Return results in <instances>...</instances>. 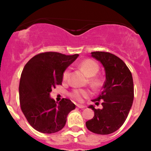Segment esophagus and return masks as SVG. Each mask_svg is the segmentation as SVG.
I'll use <instances>...</instances> for the list:
<instances>
[{"mask_svg":"<svg viewBox=\"0 0 151 151\" xmlns=\"http://www.w3.org/2000/svg\"><path fill=\"white\" fill-rule=\"evenodd\" d=\"M77 106L78 107V108H79V109H84V108H85V106H84V105H81V104H77Z\"/></svg>","mask_w":151,"mask_h":151,"instance_id":"1","label":"esophagus"}]
</instances>
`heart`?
Wrapping results in <instances>:
<instances>
[{"label": "heart", "mask_w": 151, "mask_h": 151, "mask_svg": "<svg viewBox=\"0 0 151 151\" xmlns=\"http://www.w3.org/2000/svg\"><path fill=\"white\" fill-rule=\"evenodd\" d=\"M78 67L84 72L87 77H89V83L93 89H99L103 84V79L101 76H96L99 70V65L96 61L91 59H86L78 64ZM70 70L66 69L62 74V79L64 81H67L70 77ZM70 96L72 99L77 101H82L83 99L88 98L91 95L89 89H74L70 92Z\"/></svg>", "instance_id": "1"}]
</instances>
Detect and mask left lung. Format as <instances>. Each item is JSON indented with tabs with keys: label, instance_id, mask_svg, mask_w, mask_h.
Listing matches in <instances>:
<instances>
[{
	"label": "left lung",
	"instance_id": "1",
	"mask_svg": "<svg viewBox=\"0 0 151 151\" xmlns=\"http://www.w3.org/2000/svg\"><path fill=\"white\" fill-rule=\"evenodd\" d=\"M91 56L101 62L106 72L103 91L91 100L102 108L96 109L91 105L94 116L86 122L91 132L107 135L115 132L125 122L132 106L134 89L132 74L124 62L107 52H92Z\"/></svg>",
	"mask_w": 151,
	"mask_h": 151
}]
</instances>
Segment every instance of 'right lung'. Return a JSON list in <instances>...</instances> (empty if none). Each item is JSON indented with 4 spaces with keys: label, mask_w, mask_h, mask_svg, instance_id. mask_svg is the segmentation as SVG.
Masks as SVG:
<instances>
[{
    "label": "right lung",
    "mask_w": 151,
    "mask_h": 151,
    "mask_svg": "<svg viewBox=\"0 0 151 151\" xmlns=\"http://www.w3.org/2000/svg\"><path fill=\"white\" fill-rule=\"evenodd\" d=\"M78 56L46 52L36 55L24 67L19 85L20 108L30 126L39 132L53 133L62 130L68 114L75 109L68 99L57 104L50 93L61 85L64 71Z\"/></svg>",
    "instance_id": "right-lung-1"
}]
</instances>
